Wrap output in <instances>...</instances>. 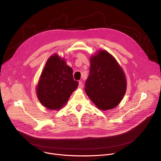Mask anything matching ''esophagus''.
<instances>
[{
	"instance_id": "1",
	"label": "esophagus",
	"mask_w": 161,
	"mask_h": 161,
	"mask_svg": "<svg viewBox=\"0 0 161 161\" xmlns=\"http://www.w3.org/2000/svg\"><path fill=\"white\" fill-rule=\"evenodd\" d=\"M78 87H79L80 88H83V83H82V82H81V81H79Z\"/></svg>"
}]
</instances>
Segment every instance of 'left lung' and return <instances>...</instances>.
<instances>
[{"label":"left lung","instance_id":"8db88e82","mask_svg":"<svg viewBox=\"0 0 161 161\" xmlns=\"http://www.w3.org/2000/svg\"><path fill=\"white\" fill-rule=\"evenodd\" d=\"M126 88L124 72L111 54L101 50L90 58L85 90L98 108L105 111L116 107L123 99Z\"/></svg>","mask_w":161,"mask_h":161}]
</instances>
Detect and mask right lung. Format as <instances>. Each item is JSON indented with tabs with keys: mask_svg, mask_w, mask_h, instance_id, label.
Returning <instances> with one entry per match:
<instances>
[{
	"mask_svg": "<svg viewBox=\"0 0 161 161\" xmlns=\"http://www.w3.org/2000/svg\"><path fill=\"white\" fill-rule=\"evenodd\" d=\"M78 81L74 80L73 69L64 59L57 54L47 60L41 75L37 88L39 101L50 109H59L77 88Z\"/></svg>",
	"mask_w": 161,
	"mask_h": 161,
	"instance_id": "add662e5",
	"label": "right lung"
}]
</instances>
